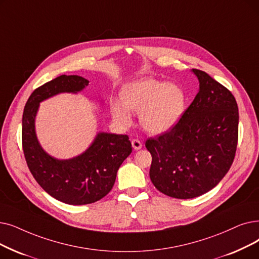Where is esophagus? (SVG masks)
Instances as JSON below:
<instances>
[{
	"label": "esophagus",
	"instance_id": "34e87169",
	"mask_svg": "<svg viewBox=\"0 0 259 259\" xmlns=\"http://www.w3.org/2000/svg\"><path fill=\"white\" fill-rule=\"evenodd\" d=\"M131 144H132V147L134 148V150H140L143 147L142 142L139 141V140H136V139L131 141Z\"/></svg>",
	"mask_w": 259,
	"mask_h": 259
}]
</instances>
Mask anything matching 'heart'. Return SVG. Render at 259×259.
<instances>
[{
    "instance_id": "heart-1",
    "label": "heart",
    "mask_w": 259,
    "mask_h": 259,
    "mask_svg": "<svg viewBox=\"0 0 259 259\" xmlns=\"http://www.w3.org/2000/svg\"><path fill=\"white\" fill-rule=\"evenodd\" d=\"M121 102L111 100V113L121 125H129L131 114L127 110L140 112L142 127L150 133H163L171 129L185 108L182 89L174 83H165L153 78L130 82L122 88Z\"/></svg>"
}]
</instances>
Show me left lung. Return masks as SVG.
<instances>
[{"label":"left lung","instance_id":"left-lung-1","mask_svg":"<svg viewBox=\"0 0 259 259\" xmlns=\"http://www.w3.org/2000/svg\"><path fill=\"white\" fill-rule=\"evenodd\" d=\"M199 92L176 125L146 141L149 176L157 190L177 199L207 193L227 175L238 142L239 113L231 91L193 69Z\"/></svg>","mask_w":259,"mask_h":259}]
</instances>
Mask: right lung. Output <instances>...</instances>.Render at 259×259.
<instances>
[{"label":"right lung","mask_w":259,"mask_h":259,"mask_svg":"<svg viewBox=\"0 0 259 259\" xmlns=\"http://www.w3.org/2000/svg\"><path fill=\"white\" fill-rule=\"evenodd\" d=\"M89 81L77 75H61L37 88L29 96L22 118V146L27 166L38 184L63 203H94L109 194L121 163L132 152L126 134L99 132L92 145L80 155L58 160L40 146L35 118L39 105L59 93L80 92Z\"/></svg>","instance_id":"add662e5"}]
</instances>
